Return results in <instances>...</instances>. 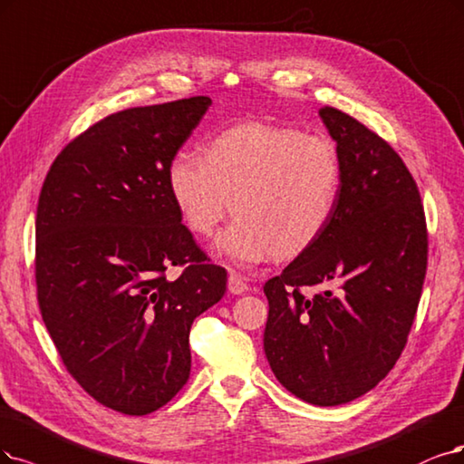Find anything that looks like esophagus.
<instances>
[{"label":"esophagus","mask_w":464,"mask_h":464,"mask_svg":"<svg viewBox=\"0 0 464 464\" xmlns=\"http://www.w3.org/2000/svg\"><path fill=\"white\" fill-rule=\"evenodd\" d=\"M227 288L231 295H243L248 290V285L245 281V277L238 276V273H229V279H227Z\"/></svg>","instance_id":"esophagus-1"}]
</instances>
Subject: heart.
Here are the masks:
<instances>
[{
    "label": "heart",
    "instance_id": "heart-1",
    "mask_svg": "<svg viewBox=\"0 0 464 464\" xmlns=\"http://www.w3.org/2000/svg\"><path fill=\"white\" fill-rule=\"evenodd\" d=\"M166 187L198 237L214 235L231 206L237 219L218 237L216 252L252 267L315 245L336 210L342 162L329 137L248 120L212 135L200 159L178 152Z\"/></svg>",
    "mask_w": 464,
    "mask_h": 464
}]
</instances>
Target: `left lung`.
<instances>
[{"mask_svg": "<svg viewBox=\"0 0 464 464\" xmlns=\"http://www.w3.org/2000/svg\"><path fill=\"white\" fill-rule=\"evenodd\" d=\"M319 116L340 154V198L315 245L264 285V350L290 393L333 407L372 390L400 359L422 293L428 233L400 154L346 112L323 107ZM304 285L328 290L307 299Z\"/></svg>", "mask_w": 464, "mask_h": 464, "instance_id": "left-lung-1", "label": "left lung"}]
</instances>
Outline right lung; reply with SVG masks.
Returning <instances> with one entry per match:
<instances>
[{
  "instance_id": "1",
  "label": "right lung",
  "mask_w": 464,
  "mask_h": 464,
  "mask_svg": "<svg viewBox=\"0 0 464 464\" xmlns=\"http://www.w3.org/2000/svg\"><path fill=\"white\" fill-rule=\"evenodd\" d=\"M212 105L188 97L114 112L51 164L36 214L42 319L66 371L93 400L141 417L191 372L188 333L227 271L183 223L166 169ZM184 271L169 280L167 269Z\"/></svg>"
}]
</instances>
